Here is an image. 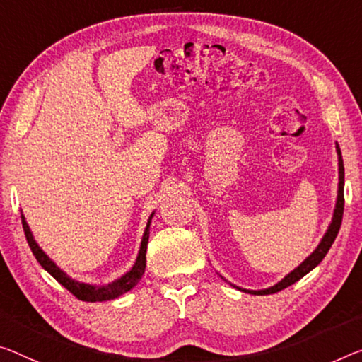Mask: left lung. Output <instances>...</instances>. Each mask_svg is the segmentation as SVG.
<instances>
[{
    "mask_svg": "<svg viewBox=\"0 0 362 362\" xmlns=\"http://www.w3.org/2000/svg\"><path fill=\"white\" fill-rule=\"evenodd\" d=\"M337 153H338V196H337V204H335V210H333V216H332V221L329 225V230L325 231V235H324V238H322V241L319 243V246L315 247V251L310 254L309 257H305L304 262L301 265H298L293 272H290V274L283 278L281 281H278L276 285H274V286L267 288V290H243V288L235 286V285H231V286L238 288L239 291H244V293H249V294H259V296H262V294H274V293L285 290V288H288V286H291L293 283H296L298 280H301L304 275H308L310 270L315 269V267L322 262V259L325 257L327 252H329V249L332 247L333 241H335L338 231H340L341 218H343L344 166H343V158H341V150H340V147H338V144H337ZM221 278H223V276H221Z\"/></svg>",
    "mask_w": 362,
    "mask_h": 362,
    "instance_id": "1",
    "label": "left lung"
}]
</instances>
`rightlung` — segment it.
Returning <instances> with one entry per match:
<instances>
[{"label": "right lung", "mask_w": 362, "mask_h": 362, "mask_svg": "<svg viewBox=\"0 0 362 362\" xmlns=\"http://www.w3.org/2000/svg\"><path fill=\"white\" fill-rule=\"evenodd\" d=\"M152 216H153V214L150 215L147 226H146V231H144L141 249H139L136 264L132 265V269L127 272L126 275H123L121 278H118V280L111 281V283H108V285H103V286L88 285V283L72 280L69 275H66V272L61 270L59 267L54 264L45 252H43V249L38 246L35 239H33L30 228L25 221V216L21 215V218H22V228H24L27 243H29V246L32 249L33 255H35V259L38 260V264H40L43 269H45L48 274L54 278V280L59 281L61 285L66 288V290L74 294L77 299H81V301H87V303H102V301H110V299L119 298L121 294H124L129 290H132V288H134L137 283L141 281L144 272H146V252H147L148 235H150L148 228H150V221H152Z\"/></svg>", "instance_id": "add662e5"}]
</instances>
